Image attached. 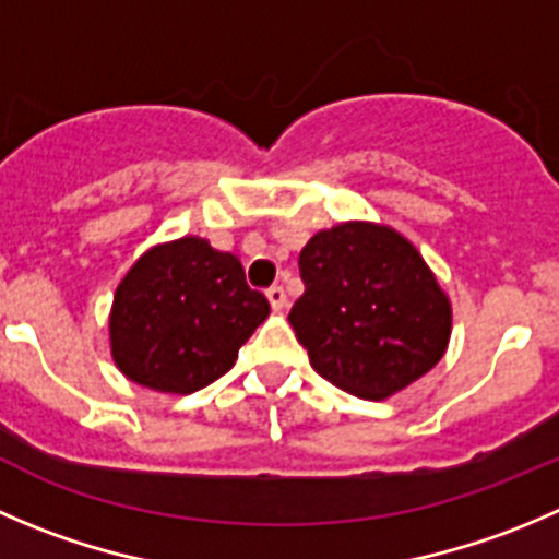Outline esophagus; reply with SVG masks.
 Wrapping results in <instances>:
<instances>
[{
    "mask_svg": "<svg viewBox=\"0 0 559 559\" xmlns=\"http://www.w3.org/2000/svg\"><path fill=\"white\" fill-rule=\"evenodd\" d=\"M267 300H270V306L275 308V311H281V308H286V292H284V286H270L267 289Z\"/></svg>",
    "mask_w": 559,
    "mask_h": 559,
    "instance_id": "34e87169",
    "label": "esophagus"
}]
</instances>
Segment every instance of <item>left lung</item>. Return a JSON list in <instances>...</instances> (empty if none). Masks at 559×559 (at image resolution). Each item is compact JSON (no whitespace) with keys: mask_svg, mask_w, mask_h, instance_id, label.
Returning a JSON list of instances; mask_svg holds the SVG:
<instances>
[{"mask_svg":"<svg viewBox=\"0 0 559 559\" xmlns=\"http://www.w3.org/2000/svg\"><path fill=\"white\" fill-rule=\"evenodd\" d=\"M306 284L289 322L313 371L360 399H388L437 366L451 302L424 257L388 226L341 224L300 251Z\"/></svg>","mask_w":559,"mask_h":559,"instance_id":"8db88e82","label":"left lung"}]
</instances>
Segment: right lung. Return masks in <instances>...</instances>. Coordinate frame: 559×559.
<instances>
[{
	"instance_id": "add662e5",
	"label": "right lung",
	"mask_w": 559,
	"mask_h": 559,
	"mask_svg": "<svg viewBox=\"0 0 559 559\" xmlns=\"http://www.w3.org/2000/svg\"><path fill=\"white\" fill-rule=\"evenodd\" d=\"M240 259L182 237L133 264L114 295L111 352L119 371L160 393H193L224 377L267 319Z\"/></svg>"
}]
</instances>
